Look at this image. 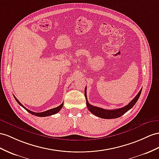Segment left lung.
I'll return each mask as SVG.
<instances>
[{"mask_svg":"<svg viewBox=\"0 0 159 159\" xmlns=\"http://www.w3.org/2000/svg\"><path fill=\"white\" fill-rule=\"evenodd\" d=\"M141 92H142V89H140V91L138 93L137 95L134 97V99H133L127 105H125V107L117 109H111H111L108 110V109L97 107L95 106H93V105L89 103L88 102L87 98V87H85V89H84V96H85V98H86L87 106L89 109V110L93 114H94L95 116H98L101 117V118H103V119H114V118H117V117H120L122 115H124L125 113H126L128 110H129V109L136 104L138 98L140 97Z\"/></svg>","mask_w":159,"mask_h":159,"instance_id":"left-lung-1","label":"left lung"}]
</instances>
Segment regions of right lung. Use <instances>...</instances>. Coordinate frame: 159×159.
<instances>
[{
  "mask_svg": "<svg viewBox=\"0 0 159 159\" xmlns=\"http://www.w3.org/2000/svg\"><path fill=\"white\" fill-rule=\"evenodd\" d=\"M14 97H15V100L17 101V102L21 105V107H23L24 109H25V110L27 111H28L29 113H30L31 114H32V115H34V116H38V117H46V116H52V115H54V114H56V113H58L61 109H62V107H63V105H64V103H62V104H61L60 105H59L58 107H55V108H53V109H49V110H47V111H43V112H40V113H35V112H34V111H30V109H27L26 107H25L23 106V105L19 102V101L16 98V97L14 96Z\"/></svg>",
  "mask_w": 159,
  "mask_h": 159,
  "instance_id": "add662e5",
  "label": "right lung"
}]
</instances>
